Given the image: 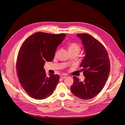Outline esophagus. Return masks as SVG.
I'll list each match as a JSON object with an SVG mask.
<instances>
[{
  "mask_svg": "<svg viewBox=\"0 0 125 125\" xmlns=\"http://www.w3.org/2000/svg\"><path fill=\"white\" fill-rule=\"evenodd\" d=\"M60 77H61L62 79H65V78H66L67 77V76L65 74H62L61 76H60Z\"/></svg>",
  "mask_w": 125,
  "mask_h": 125,
  "instance_id": "34e87169",
  "label": "esophagus"
}]
</instances>
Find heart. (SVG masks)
<instances>
[{
  "label": "heart",
  "instance_id": "b5f03b06",
  "mask_svg": "<svg viewBox=\"0 0 125 125\" xmlns=\"http://www.w3.org/2000/svg\"><path fill=\"white\" fill-rule=\"evenodd\" d=\"M68 50L69 52H80L81 50V46L79 44L75 43V42H72L70 43L68 45ZM58 51L57 50L55 52V55L56 56L58 54Z\"/></svg>",
  "mask_w": 125,
  "mask_h": 125
}]
</instances>
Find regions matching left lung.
I'll return each instance as SVG.
<instances>
[{"label":"left lung","mask_w":125,"mask_h":125,"mask_svg":"<svg viewBox=\"0 0 125 125\" xmlns=\"http://www.w3.org/2000/svg\"><path fill=\"white\" fill-rule=\"evenodd\" d=\"M84 46L85 56L80 67L85 79L80 82L73 77L71 91L75 96L89 100L99 94L106 84L110 72V60L108 52L100 42L88 34H78Z\"/></svg>","instance_id":"8db88e82"}]
</instances>
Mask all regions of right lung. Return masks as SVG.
I'll list each match as a JSON object with an SVG mask.
<instances>
[{"label": "right lung", "mask_w": 125, "mask_h": 125, "mask_svg": "<svg viewBox=\"0 0 125 125\" xmlns=\"http://www.w3.org/2000/svg\"><path fill=\"white\" fill-rule=\"evenodd\" d=\"M65 36L63 33L36 32L21 45L17 59V73L22 87L33 99H45L53 93L59 76L50 74L48 77L44 66L53 60L57 46Z\"/></svg>", "instance_id": "1"}]
</instances>
